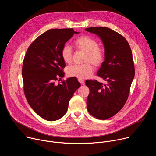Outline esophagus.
Listing matches in <instances>:
<instances>
[{
    "instance_id": "1",
    "label": "esophagus",
    "mask_w": 156,
    "mask_h": 156,
    "mask_svg": "<svg viewBox=\"0 0 156 156\" xmlns=\"http://www.w3.org/2000/svg\"><path fill=\"white\" fill-rule=\"evenodd\" d=\"M78 81H79V83L81 84H82V85H84V84H85V83H84V80H82V79H78Z\"/></svg>"
}]
</instances>
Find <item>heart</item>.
Returning <instances> with one entry per match:
<instances>
[{
	"label": "heart",
	"instance_id": "heart-1",
	"mask_svg": "<svg viewBox=\"0 0 156 156\" xmlns=\"http://www.w3.org/2000/svg\"><path fill=\"white\" fill-rule=\"evenodd\" d=\"M74 45L76 49L86 52L84 62H89L69 67L67 70V75L79 79L88 78L93 72V67L90 62L95 66H98L101 64L104 59V51L98 46V42L94 38L87 35H82L78 37L74 41ZM61 57L66 63H71L72 50L69 45L65 44L62 47Z\"/></svg>",
	"mask_w": 156,
	"mask_h": 156
}]
</instances>
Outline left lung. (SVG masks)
Returning a JSON list of instances; mask_svg holds the SVG:
<instances>
[{"instance_id":"1","label":"left lung","mask_w":156,"mask_h":156,"mask_svg":"<svg viewBox=\"0 0 156 156\" xmlns=\"http://www.w3.org/2000/svg\"><path fill=\"white\" fill-rule=\"evenodd\" d=\"M85 30L98 35L105 50L104 61L97 75L107 84L87 80L90 92L87 99L88 112L97 119L105 120L117 114L129 97L135 76L132 50L126 39L106 27H92Z\"/></svg>"}]
</instances>
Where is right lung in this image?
I'll use <instances>...</instances> for the list:
<instances>
[{"label":"right lung","mask_w":156,"mask_h":156,"mask_svg":"<svg viewBox=\"0 0 156 156\" xmlns=\"http://www.w3.org/2000/svg\"><path fill=\"white\" fill-rule=\"evenodd\" d=\"M78 33L72 28L50 29L38 37L27 50L22 70L24 92L30 107L46 121L61 118L74 92L81 86L75 77L55 84L64 76L66 64L61 49Z\"/></svg>","instance_id":"obj_1"}]
</instances>
